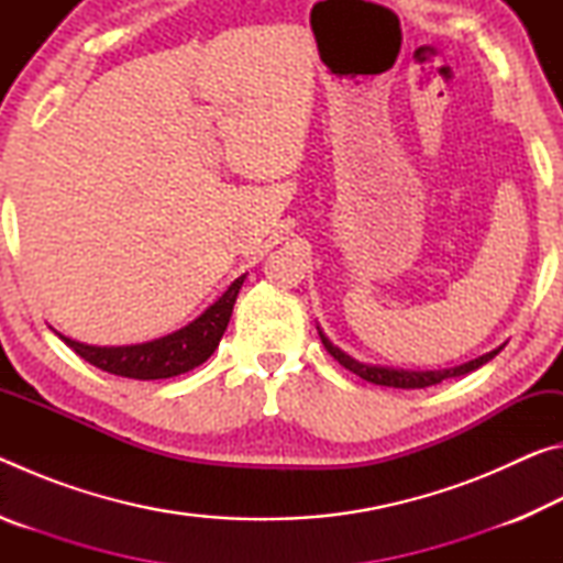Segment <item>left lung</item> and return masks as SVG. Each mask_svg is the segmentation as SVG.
<instances>
[{
  "instance_id": "8db88e82",
  "label": "left lung",
  "mask_w": 563,
  "mask_h": 563,
  "mask_svg": "<svg viewBox=\"0 0 563 563\" xmlns=\"http://www.w3.org/2000/svg\"><path fill=\"white\" fill-rule=\"evenodd\" d=\"M320 340L325 350L330 352L332 357H335L342 367L350 369V373H355L357 377L367 379V383L373 385H383V387H397V389H424V387H432V385H440L442 379H450V377H462L466 373H472V369L487 365L492 357H497L501 347L487 352V355L476 357L464 362L460 367H450V369H427V373H409V369H387V367H377V365H362V362L352 360L350 355H345L340 347L332 345V342L322 335L320 332Z\"/></svg>"
}]
</instances>
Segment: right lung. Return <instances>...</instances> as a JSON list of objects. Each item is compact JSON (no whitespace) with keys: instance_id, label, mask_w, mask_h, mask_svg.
I'll return each mask as SVG.
<instances>
[{"instance_id":"right-lung-1","label":"right lung","mask_w":563,"mask_h":563,"mask_svg":"<svg viewBox=\"0 0 563 563\" xmlns=\"http://www.w3.org/2000/svg\"><path fill=\"white\" fill-rule=\"evenodd\" d=\"M245 275L233 280L231 288H228L201 318L190 322V325L170 332L166 338L144 342V345L97 347L84 345V342H76L64 335L59 338L76 352V355L87 360L89 365L103 369V373L129 379H166L184 375L188 369L203 365V362L216 352L218 342H221L228 328V320H231L233 305Z\"/></svg>"}]
</instances>
